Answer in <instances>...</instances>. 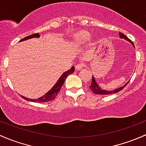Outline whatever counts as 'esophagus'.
<instances>
[{
  "instance_id": "esophagus-1",
  "label": "esophagus",
  "mask_w": 146,
  "mask_h": 146,
  "mask_svg": "<svg viewBox=\"0 0 146 146\" xmlns=\"http://www.w3.org/2000/svg\"><path fill=\"white\" fill-rule=\"evenodd\" d=\"M84 66H85V64H83V63H81V64H76V69L77 70H80V69H82Z\"/></svg>"
}]
</instances>
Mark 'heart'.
Masks as SVG:
<instances>
[{"label": "heart", "mask_w": 146, "mask_h": 146, "mask_svg": "<svg viewBox=\"0 0 146 146\" xmlns=\"http://www.w3.org/2000/svg\"><path fill=\"white\" fill-rule=\"evenodd\" d=\"M90 34L87 31H80L74 34L73 40L75 43L77 44L85 43L90 39Z\"/></svg>", "instance_id": "1"}]
</instances>
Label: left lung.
<instances>
[{
  "label": "left lung",
  "mask_w": 146,
  "mask_h": 146,
  "mask_svg": "<svg viewBox=\"0 0 146 146\" xmlns=\"http://www.w3.org/2000/svg\"><path fill=\"white\" fill-rule=\"evenodd\" d=\"M119 37H120V38H123V39H125L126 40L130 42L131 44H132L133 45H134V43H133L132 41H131V40L129 39V38H127V37L126 36L125 34H123L122 33H120V32H119ZM128 82H127V84H125V85L122 86V87H119V88H118V89H116V90H113V91H107V90H103V89L101 88L100 86H99L97 83H96V80H95L94 78L92 76V84H91V85L90 86V88L91 89L92 91L94 94H101V95L111 94L117 93L118 92H119L120 90H122V89H123L124 87H125V86L127 85V84H128Z\"/></svg>",
  "instance_id": "8db88e82"
}]
</instances>
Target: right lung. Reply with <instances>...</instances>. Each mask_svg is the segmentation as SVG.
I'll list each match as a JSON object with an SVG mask.
<instances>
[{
  "instance_id": "right-lung-1",
  "label": "right lung",
  "mask_w": 146,
  "mask_h": 146,
  "mask_svg": "<svg viewBox=\"0 0 146 146\" xmlns=\"http://www.w3.org/2000/svg\"><path fill=\"white\" fill-rule=\"evenodd\" d=\"M40 35L39 33H35V34H32L31 36H29L27 37H25V38H22L21 40H19V42L21 41H24L26 40H28L30 39V38H39ZM75 70V68L74 66H72L71 68L69 69L67 71L64 72L59 79L58 80L57 82H56L54 85L53 86L52 88L50 90L49 92H47V93L45 94V95H43L41 97L38 98V99H29V98L25 97V96H22V98L25 100L27 101H33V102H39V103H44V102H47V101H50L53 100L56 98V96H57L58 94H59V92L60 91V89L61 88L63 85H64V82H65V80L66 79V78L68 77L70 74L73 73Z\"/></svg>"
}]
</instances>
